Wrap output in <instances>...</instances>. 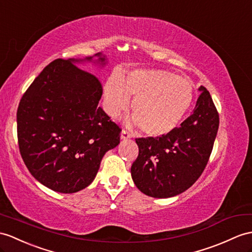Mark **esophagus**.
I'll list each match as a JSON object with an SVG mask.
<instances>
[{
	"instance_id": "34e87169",
	"label": "esophagus",
	"mask_w": 252,
	"mask_h": 252,
	"mask_svg": "<svg viewBox=\"0 0 252 252\" xmlns=\"http://www.w3.org/2000/svg\"><path fill=\"white\" fill-rule=\"evenodd\" d=\"M129 138H131V133H129L127 130H122V132H121V139L126 140V139H129Z\"/></svg>"
}]
</instances>
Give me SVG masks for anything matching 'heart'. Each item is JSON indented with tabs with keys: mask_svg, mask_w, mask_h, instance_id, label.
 Wrapping results in <instances>:
<instances>
[{
	"mask_svg": "<svg viewBox=\"0 0 252 252\" xmlns=\"http://www.w3.org/2000/svg\"><path fill=\"white\" fill-rule=\"evenodd\" d=\"M132 102V123L149 137H162L174 130L192 102L193 88L188 79L163 69L140 68L124 79L110 78L105 85L107 112L116 118Z\"/></svg>",
	"mask_w": 252,
	"mask_h": 252,
	"instance_id": "b5f03b06",
	"label": "heart"
}]
</instances>
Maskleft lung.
I'll list each match as a JSON object with an SVG mask.
<instances>
[{
	"instance_id": "8db88e82",
	"label": "left lung",
	"mask_w": 252,
	"mask_h": 252,
	"mask_svg": "<svg viewBox=\"0 0 252 252\" xmlns=\"http://www.w3.org/2000/svg\"><path fill=\"white\" fill-rule=\"evenodd\" d=\"M201 94L192 114L162 137L137 138L139 155L131 177L141 192L170 198L191 187L203 172L219 127V114L210 92Z\"/></svg>"
}]
</instances>
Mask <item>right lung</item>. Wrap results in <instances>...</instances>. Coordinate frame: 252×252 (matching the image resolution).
<instances>
[{
	"label": "right lung",
	"mask_w": 252,
	"mask_h": 252,
	"mask_svg": "<svg viewBox=\"0 0 252 252\" xmlns=\"http://www.w3.org/2000/svg\"><path fill=\"white\" fill-rule=\"evenodd\" d=\"M94 57L106 64L102 53ZM92 60H54L35 78L17 110L23 161L36 180L58 192L88 187L106 152L120 143L122 129L98 107L100 81L75 65Z\"/></svg>",
	"instance_id": "right-lung-1"
}]
</instances>
